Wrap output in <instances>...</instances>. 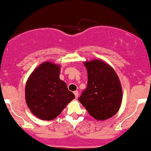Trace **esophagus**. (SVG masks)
<instances>
[{"label":"esophagus","instance_id":"34e87169","mask_svg":"<svg viewBox=\"0 0 151 151\" xmlns=\"http://www.w3.org/2000/svg\"><path fill=\"white\" fill-rule=\"evenodd\" d=\"M73 93H74V95H75V96H76V98H77L78 97V91H74Z\"/></svg>","mask_w":151,"mask_h":151}]
</instances>
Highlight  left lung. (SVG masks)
<instances>
[{
  "label": "left lung",
  "mask_w": 151,
  "mask_h": 151,
  "mask_svg": "<svg viewBox=\"0 0 151 151\" xmlns=\"http://www.w3.org/2000/svg\"><path fill=\"white\" fill-rule=\"evenodd\" d=\"M88 71V85L78 101L91 116L104 121L116 114L121 107L123 93L114 69L102 60L83 63Z\"/></svg>",
  "instance_id": "1"
}]
</instances>
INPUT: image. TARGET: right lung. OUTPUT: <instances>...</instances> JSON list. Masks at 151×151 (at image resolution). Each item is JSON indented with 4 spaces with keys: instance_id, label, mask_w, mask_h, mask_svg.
I'll return each instance as SVG.
<instances>
[{
    "instance_id": "1",
    "label": "right lung",
    "mask_w": 151,
    "mask_h": 151,
    "mask_svg": "<svg viewBox=\"0 0 151 151\" xmlns=\"http://www.w3.org/2000/svg\"><path fill=\"white\" fill-rule=\"evenodd\" d=\"M60 66L45 62L33 71L25 85V101L33 115L50 121L60 114L75 95L59 78Z\"/></svg>"
}]
</instances>
